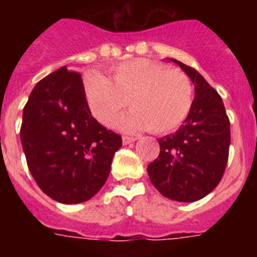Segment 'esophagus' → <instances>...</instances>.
I'll return each instance as SVG.
<instances>
[{
	"label": "esophagus",
	"mask_w": 257,
	"mask_h": 257,
	"mask_svg": "<svg viewBox=\"0 0 257 257\" xmlns=\"http://www.w3.org/2000/svg\"><path fill=\"white\" fill-rule=\"evenodd\" d=\"M136 140H138V138H134V136H123V138H122V143H123L124 145L131 144V143L136 142Z\"/></svg>",
	"instance_id": "obj_1"
}]
</instances>
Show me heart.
Wrapping results in <instances>:
<instances>
[{
  "mask_svg": "<svg viewBox=\"0 0 257 257\" xmlns=\"http://www.w3.org/2000/svg\"><path fill=\"white\" fill-rule=\"evenodd\" d=\"M83 90L90 112L101 124H114L128 100L133 110L118 126L124 131L148 128L154 134L178 128L189 115L194 99L187 74L147 59L118 64L112 81L96 70L86 72Z\"/></svg>",
  "mask_w": 257,
  "mask_h": 257,
  "instance_id": "heart-1",
  "label": "heart"
}]
</instances>
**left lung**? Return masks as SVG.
I'll return each mask as SVG.
<instances>
[{
    "instance_id": "8db88e82",
    "label": "left lung",
    "mask_w": 257,
    "mask_h": 257,
    "mask_svg": "<svg viewBox=\"0 0 257 257\" xmlns=\"http://www.w3.org/2000/svg\"><path fill=\"white\" fill-rule=\"evenodd\" d=\"M194 85L192 110L175 134L161 139L160 156L148 166L152 184L166 198L196 202L216 188L225 171L230 123L222 99L194 68L176 59Z\"/></svg>"
}]
</instances>
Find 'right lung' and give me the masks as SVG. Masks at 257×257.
Returning <instances> with one entry per match:
<instances>
[{
    "label": "right lung",
    "instance_id": "add662e5",
    "mask_svg": "<svg viewBox=\"0 0 257 257\" xmlns=\"http://www.w3.org/2000/svg\"><path fill=\"white\" fill-rule=\"evenodd\" d=\"M23 151L41 190L56 202H86L105 184L121 136L92 117L81 74L61 67L42 78L23 109Z\"/></svg>",
    "mask_w": 257,
    "mask_h": 257
}]
</instances>
